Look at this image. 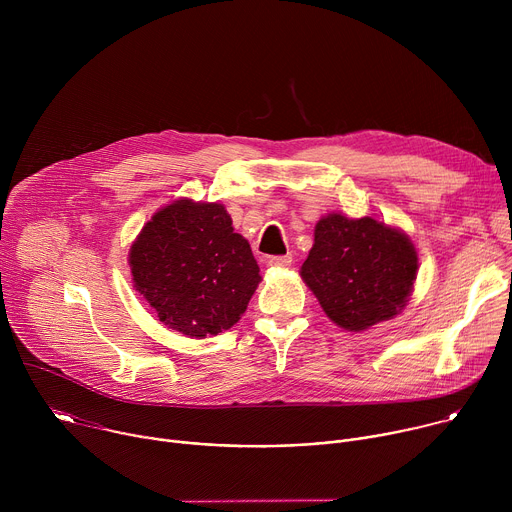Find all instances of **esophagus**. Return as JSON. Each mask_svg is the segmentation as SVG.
I'll return each instance as SVG.
<instances>
[{
  "label": "esophagus",
  "mask_w": 512,
  "mask_h": 512,
  "mask_svg": "<svg viewBox=\"0 0 512 512\" xmlns=\"http://www.w3.org/2000/svg\"><path fill=\"white\" fill-rule=\"evenodd\" d=\"M269 265L275 269H285L291 265V255H275L269 259Z\"/></svg>",
  "instance_id": "esophagus-1"
}]
</instances>
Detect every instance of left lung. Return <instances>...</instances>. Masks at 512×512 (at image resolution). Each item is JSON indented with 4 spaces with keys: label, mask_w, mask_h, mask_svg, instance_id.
I'll use <instances>...</instances> for the list:
<instances>
[{
    "label": "left lung",
    "mask_w": 512,
    "mask_h": 512,
    "mask_svg": "<svg viewBox=\"0 0 512 512\" xmlns=\"http://www.w3.org/2000/svg\"><path fill=\"white\" fill-rule=\"evenodd\" d=\"M419 259L409 235L375 216H322L300 275L326 316L348 332L399 316L413 291Z\"/></svg>",
    "instance_id": "8db88e82"
}]
</instances>
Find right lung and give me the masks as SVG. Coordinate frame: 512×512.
<instances>
[{
	"label": "right lung",
	"mask_w": 512,
	"mask_h": 512,
	"mask_svg": "<svg viewBox=\"0 0 512 512\" xmlns=\"http://www.w3.org/2000/svg\"><path fill=\"white\" fill-rule=\"evenodd\" d=\"M131 281L160 322L216 336L245 314L261 281L249 241L221 202L178 198L154 212L129 249Z\"/></svg>",
	"instance_id": "1"
}]
</instances>
